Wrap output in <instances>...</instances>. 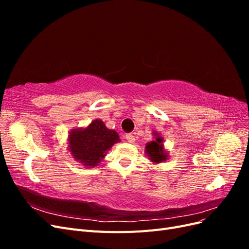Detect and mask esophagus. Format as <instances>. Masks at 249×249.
Returning a JSON list of instances; mask_svg holds the SVG:
<instances>
[{
  "label": "esophagus",
  "mask_w": 249,
  "mask_h": 249,
  "mask_svg": "<svg viewBox=\"0 0 249 249\" xmlns=\"http://www.w3.org/2000/svg\"><path fill=\"white\" fill-rule=\"evenodd\" d=\"M124 138H125V140L127 142H130V143H134L135 142V137L133 136V135H131V134H126L125 136H124Z\"/></svg>",
  "instance_id": "obj_1"
}]
</instances>
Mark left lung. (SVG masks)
Instances as JSON below:
<instances>
[{
	"label": "left lung",
	"mask_w": 249,
	"mask_h": 249,
	"mask_svg": "<svg viewBox=\"0 0 249 249\" xmlns=\"http://www.w3.org/2000/svg\"><path fill=\"white\" fill-rule=\"evenodd\" d=\"M155 140L146 143L145 145V155L148 159L155 164L161 163L168 159V152L164 147L163 137L160 136L159 133H154Z\"/></svg>",
	"instance_id": "obj_1"
}]
</instances>
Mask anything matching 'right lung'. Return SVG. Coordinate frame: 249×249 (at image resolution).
I'll return each mask as SVG.
<instances>
[{
    "label": "right lung",
    "instance_id": "right-lung-1",
    "mask_svg": "<svg viewBox=\"0 0 249 249\" xmlns=\"http://www.w3.org/2000/svg\"><path fill=\"white\" fill-rule=\"evenodd\" d=\"M116 131L110 130L101 119H94L85 127L71 130L67 138V148L71 157L83 166H97L108 150L119 142Z\"/></svg>",
    "mask_w": 249,
    "mask_h": 249
}]
</instances>
